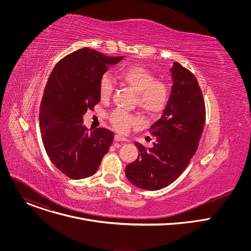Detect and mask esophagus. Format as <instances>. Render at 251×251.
<instances>
[{
  "instance_id": "esophagus-1",
  "label": "esophagus",
  "mask_w": 251,
  "mask_h": 251,
  "mask_svg": "<svg viewBox=\"0 0 251 251\" xmlns=\"http://www.w3.org/2000/svg\"><path fill=\"white\" fill-rule=\"evenodd\" d=\"M114 140L117 141V142H126V141H127L126 138L121 137L120 135H115V136H114Z\"/></svg>"
}]
</instances>
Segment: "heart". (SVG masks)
Instances as JSON below:
<instances>
[{
	"mask_svg": "<svg viewBox=\"0 0 251 251\" xmlns=\"http://www.w3.org/2000/svg\"><path fill=\"white\" fill-rule=\"evenodd\" d=\"M117 77L122 84L136 93V104L150 117H156L165 110L171 94L170 85L166 80L157 78L155 71L144 65L135 64L120 70ZM113 90L112 78L109 75H103L98 83L100 100L108 101ZM109 121L112 127L122 134L143 123L140 115L130 114L122 110L113 111L109 115Z\"/></svg>",
	"mask_w": 251,
	"mask_h": 251,
	"instance_id": "b5f03b06",
	"label": "heart"
}]
</instances>
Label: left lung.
Wrapping results in <instances>:
<instances>
[{
  "label": "left lung",
  "mask_w": 251,
  "mask_h": 251,
  "mask_svg": "<svg viewBox=\"0 0 251 251\" xmlns=\"http://www.w3.org/2000/svg\"><path fill=\"white\" fill-rule=\"evenodd\" d=\"M173 87L162 117L151 127L152 148L135 143L138 159L125 174L135 186L149 191L168 187L180 176L196 154L205 123L202 91L195 75L178 62L171 69Z\"/></svg>",
  "instance_id": "8db88e82"
}]
</instances>
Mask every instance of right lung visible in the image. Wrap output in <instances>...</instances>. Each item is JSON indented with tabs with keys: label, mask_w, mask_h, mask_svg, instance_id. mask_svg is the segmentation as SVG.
Wrapping results in <instances>:
<instances>
[{
	"label": "right lung",
	"mask_w": 251,
	"mask_h": 251,
	"mask_svg": "<svg viewBox=\"0 0 251 251\" xmlns=\"http://www.w3.org/2000/svg\"><path fill=\"white\" fill-rule=\"evenodd\" d=\"M122 58L83 48L61 58L48 79L40 108L42 139L51 163L71 180L92 176L112 144V131H89L82 116L99 103L98 83L108 65Z\"/></svg>",
	"instance_id": "right-lung-1"
}]
</instances>
